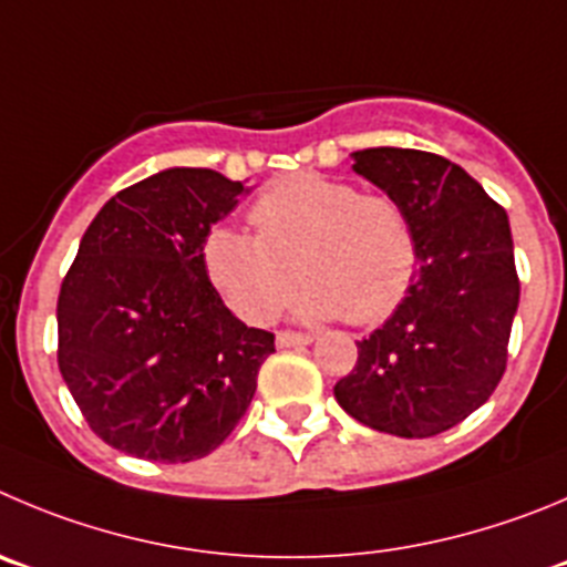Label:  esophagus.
Here are the masks:
<instances>
[{
	"label": "esophagus",
	"instance_id": "obj_1",
	"mask_svg": "<svg viewBox=\"0 0 567 567\" xmlns=\"http://www.w3.org/2000/svg\"><path fill=\"white\" fill-rule=\"evenodd\" d=\"M308 343H313V336H310V332H290V330L277 332V347L279 349L308 347Z\"/></svg>",
	"mask_w": 567,
	"mask_h": 567
}]
</instances>
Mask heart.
Returning <instances> with one entry per match:
<instances>
[{"label":"heart","mask_w":567,"mask_h":567,"mask_svg":"<svg viewBox=\"0 0 567 567\" xmlns=\"http://www.w3.org/2000/svg\"><path fill=\"white\" fill-rule=\"evenodd\" d=\"M257 235L220 226L204 243L212 288L243 321L262 324L308 282L305 319L374 324L394 313L414 282L420 248L409 212L389 195L321 173H290L251 206Z\"/></svg>","instance_id":"1"}]
</instances>
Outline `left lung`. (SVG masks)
<instances>
[{"instance_id":"1","label":"left lung","mask_w":567,"mask_h":567,"mask_svg":"<svg viewBox=\"0 0 567 567\" xmlns=\"http://www.w3.org/2000/svg\"><path fill=\"white\" fill-rule=\"evenodd\" d=\"M352 162L409 212L420 262L403 305L358 341L355 369L332 391L367 427L436 436L481 409L504 378L520 301L509 218L436 153L369 147Z\"/></svg>"}]
</instances>
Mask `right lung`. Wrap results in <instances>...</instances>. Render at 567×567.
<instances>
[{
	"mask_svg": "<svg viewBox=\"0 0 567 567\" xmlns=\"http://www.w3.org/2000/svg\"><path fill=\"white\" fill-rule=\"evenodd\" d=\"M167 167L94 215L58 296V369L89 427L128 456H209L240 422L274 336L246 327L204 271V243L243 195Z\"/></svg>",
	"mask_w": 567,
	"mask_h": 567,
	"instance_id": "right-lung-1",
	"label": "right lung"
}]
</instances>
